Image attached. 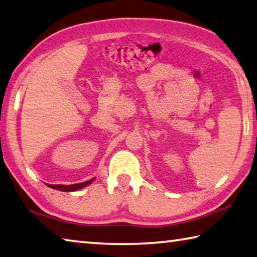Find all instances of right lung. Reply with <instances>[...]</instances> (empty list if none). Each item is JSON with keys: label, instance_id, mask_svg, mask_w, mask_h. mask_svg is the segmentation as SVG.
Segmentation results:
<instances>
[{"label": "right lung", "instance_id": "add662e5", "mask_svg": "<svg viewBox=\"0 0 257 257\" xmlns=\"http://www.w3.org/2000/svg\"><path fill=\"white\" fill-rule=\"evenodd\" d=\"M93 181H94V179H90V180H88V181H85V182H81V183H76V185H68V186H64V185H49V187L52 188V189H56V190L69 192V191L79 190V189L84 188L86 186H88L89 183H91Z\"/></svg>", "mask_w": 257, "mask_h": 257}]
</instances>
